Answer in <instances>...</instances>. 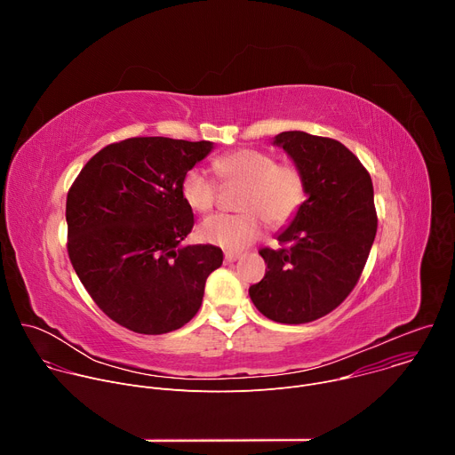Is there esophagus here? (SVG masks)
<instances>
[{
  "label": "esophagus",
  "instance_id": "esophagus-1",
  "mask_svg": "<svg viewBox=\"0 0 455 455\" xmlns=\"http://www.w3.org/2000/svg\"><path fill=\"white\" fill-rule=\"evenodd\" d=\"M243 253H237V251H225V261L227 263H235L237 259H241Z\"/></svg>",
  "mask_w": 455,
  "mask_h": 455
}]
</instances>
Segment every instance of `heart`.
Listing matches in <instances>:
<instances>
[{"mask_svg":"<svg viewBox=\"0 0 455 455\" xmlns=\"http://www.w3.org/2000/svg\"><path fill=\"white\" fill-rule=\"evenodd\" d=\"M212 165L221 183L241 185L235 198L239 212L207 218L198 228L205 243L228 251L243 250L261 235L265 221L272 228L286 227L306 202L304 172L291 162H277L268 151L237 149ZM181 196L192 211L205 214L218 202V183L207 171L192 167L181 178Z\"/></svg>","mask_w":455,"mask_h":455,"instance_id":"obj_1","label":"heart"}]
</instances>
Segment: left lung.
<instances>
[{
  "label": "left lung",
  "instance_id": "1",
  "mask_svg": "<svg viewBox=\"0 0 455 455\" xmlns=\"http://www.w3.org/2000/svg\"><path fill=\"white\" fill-rule=\"evenodd\" d=\"M274 144L304 172L307 200L279 234L281 248L259 250L268 270L248 293L270 320L306 323L331 313L356 286L378 228L374 190L339 140L284 132Z\"/></svg>",
  "mask_w": 455,
  "mask_h": 455
}]
</instances>
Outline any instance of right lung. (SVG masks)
Instances as JSON below:
<instances>
[{
  "label": "right lung",
  "instance_id": "right-lung-1",
  "mask_svg": "<svg viewBox=\"0 0 455 455\" xmlns=\"http://www.w3.org/2000/svg\"><path fill=\"white\" fill-rule=\"evenodd\" d=\"M211 151L207 140L125 139L92 156L72 183L70 261L93 302L122 328L164 335L198 313L223 251L180 246L194 227L181 178Z\"/></svg>",
  "mask_w": 455,
  "mask_h": 455
}]
</instances>
